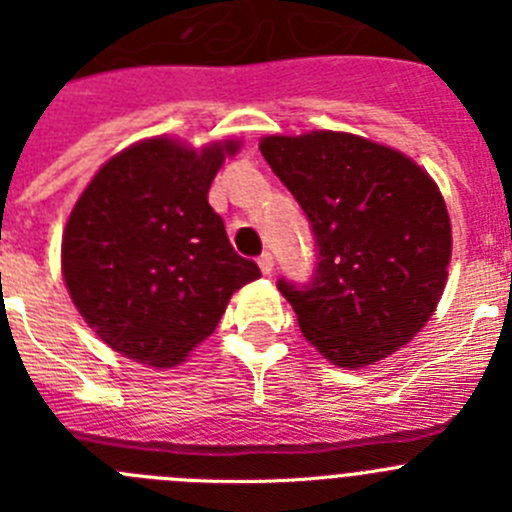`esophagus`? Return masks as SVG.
<instances>
[{"label": "esophagus", "mask_w": 512, "mask_h": 512, "mask_svg": "<svg viewBox=\"0 0 512 512\" xmlns=\"http://www.w3.org/2000/svg\"><path fill=\"white\" fill-rule=\"evenodd\" d=\"M257 265H260V273L262 275H270L273 273V267H275V260L270 252H265V255H260V260H257Z\"/></svg>", "instance_id": "34e87169"}]
</instances>
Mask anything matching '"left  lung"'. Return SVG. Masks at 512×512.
<instances>
[{"label": "left lung", "instance_id": "obj_1", "mask_svg": "<svg viewBox=\"0 0 512 512\" xmlns=\"http://www.w3.org/2000/svg\"><path fill=\"white\" fill-rule=\"evenodd\" d=\"M260 153L319 245L306 290L278 283L306 342L344 370L398 352L434 316L449 278L451 222L434 178L352 132L267 135Z\"/></svg>", "mask_w": 512, "mask_h": 512}]
</instances>
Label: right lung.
Listing matches in <instances>:
<instances>
[{"mask_svg": "<svg viewBox=\"0 0 512 512\" xmlns=\"http://www.w3.org/2000/svg\"><path fill=\"white\" fill-rule=\"evenodd\" d=\"M242 140L193 147L158 135L94 173L68 214L61 273L73 306L109 349L170 370L214 334L260 267L229 245L209 188Z\"/></svg>", "mask_w": 512, "mask_h": 512, "instance_id": "obj_1", "label": "right lung"}]
</instances>
